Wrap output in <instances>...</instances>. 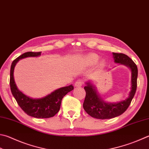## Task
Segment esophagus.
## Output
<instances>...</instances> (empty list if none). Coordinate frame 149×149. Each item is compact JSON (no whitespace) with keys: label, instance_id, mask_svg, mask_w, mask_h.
I'll use <instances>...</instances> for the list:
<instances>
[{"label":"esophagus","instance_id":"34e87169","mask_svg":"<svg viewBox=\"0 0 149 149\" xmlns=\"http://www.w3.org/2000/svg\"><path fill=\"white\" fill-rule=\"evenodd\" d=\"M83 81L82 80H78L77 81H76L74 83V86L75 87H81L83 85Z\"/></svg>","mask_w":149,"mask_h":149}]
</instances>
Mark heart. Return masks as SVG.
I'll return each instance as SVG.
<instances>
[{"label":"heart","mask_w":149,"mask_h":149,"mask_svg":"<svg viewBox=\"0 0 149 149\" xmlns=\"http://www.w3.org/2000/svg\"><path fill=\"white\" fill-rule=\"evenodd\" d=\"M84 59H85V61H86V63H88V65H93L97 63V61L99 60V56L97 54H95V53H90V54L86 55L85 58H84ZM104 61H100V66L104 65Z\"/></svg>","instance_id":"obj_1"}]
</instances>
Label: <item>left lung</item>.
Here are the masks:
<instances>
[{
    "mask_svg": "<svg viewBox=\"0 0 149 149\" xmlns=\"http://www.w3.org/2000/svg\"><path fill=\"white\" fill-rule=\"evenodd\" d=\"M115 63L128 67L131 71V90L125 100L119 102L109 103L104 101L97 93L95 86L87 82L84 87L86 95L83 104L84 110L92 117L99 119H111L123 114L130 106L137 88V67L128 56L122 53L113 52Z\"/></svg>",
    "mask_w": 149,
    "mask_h": 149,
    "instance_id": "obj_1",
    "label": "left lung"
}]
</instances>
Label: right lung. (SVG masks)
I'll list each match as a JSON object with an SVG mask.
<instances>
[{"label":"right lung","instance_id":"1","mask_svg":"<svg viewBox=\"0 0 149 149\" xmlns=\"http://www.w3.org/2000/svg\"><path fill=\"white\" fill-rule=\"evenodd\" d=\"M41 52H27L19 56L13 61L10 69V88L13 96L21 109L27 115L36 118H49L54 116L60 110L61 100L69 91L74 89L73 86L63 87L56 89L47 96L41 99H32L25 95L19 90L14 80L13 72L17 63L22 58L37 57L41 55Z\"/></svg>","mask_w":149,"mask_h":149}]
</instances>
